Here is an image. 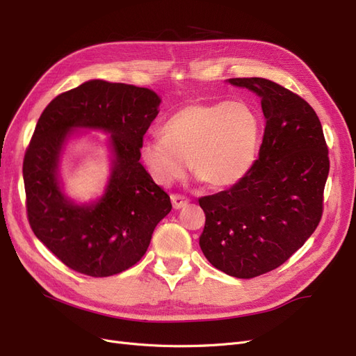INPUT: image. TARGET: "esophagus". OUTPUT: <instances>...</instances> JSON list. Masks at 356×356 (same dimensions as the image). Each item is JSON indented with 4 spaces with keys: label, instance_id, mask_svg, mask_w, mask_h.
<instances>
[{
    "label": "esophagus",
    "instance_id": "34e87169",
    "mask_svg": "<svg viewBox=\"0 0 356 356\" xmlns=\"http://www.w3.org/2000/svg\"><path fill=\"white\" fill-rule=\"evenodd\" d=\"M170 200H172V207H174V209H181L188 204V199L181 196V195H172Z\"/></svg>",
    "mask_w": 356,
    "mask_h": 356
}]
</instances>
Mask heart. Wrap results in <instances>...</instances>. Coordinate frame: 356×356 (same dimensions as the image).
Masks as SVG:
<instances>
[{"label": "heart", "mask_w": 356, "mask_h": 356, "mask_svg": "<svg viewBox=\"0 0 356 356\" xmlns=\"http://www.w3.org/2000/svg\"><path fill=\"white\" fill-rule=\"evenodd\" d=\"M260 145V122L243 102H193L172 114L160 138L144 141L139 159L168 187L190 169L212 188L232 187L250 172Z\"/></svg>", "instance_id": "b5f03b06"}]
</instances>
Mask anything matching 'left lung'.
<instances>
[{
    "instance_id": "obj_1",
    "label": "left lung",
    "mask_w": 356,
    "mask_h": 356,
    "mask_svg": "<svg viewBox=\"0 0 356 356\" xmlns=\"http://www.w3.org/2000/svg\"><path fill=\"white\" fill-rule=\"evenodd\" d=\"M261 99L260 156L229 190L199 199L207 215L199 238L218 270L250 279L273 270L305 245L322 215L330 160L314 108L266 79H229Z\"/></svg>"
}]
</instances>
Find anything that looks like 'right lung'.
<instances>
[{"label": "right lung", "instance_id": "right-lung-1", "mask_svg": "<svg viewBox=\"0 0 356 356\" xmlns=\"http://www.w3.org/2000/svg\"><path fill=\"white\" fill-rule=\"evenodd\" d=\"M160 102L152 89L89 80L56 96L38 118L24 160L28 220L38 241L72 270L93 277L127 270L170 212L168 193L139 161ZM79 130L106 133L111 153L103 195L89 202L71 200L60 178L69 141L84 134Z\"/></svg>", "mask_w": 356, "mask_h": 356}]
</instances>
